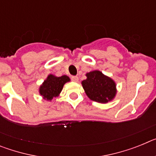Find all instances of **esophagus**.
Segmentation results:
<instances>
[{
  "label": "esophagus",
  "instance_id": "esophagus-1",
  "mask_svg": "<svg viewBox=\"0 0 156 156\" xmlns=\"http://www.w3.org/2000/svg\"><path fill=\"white\" fill-rule=\"evenodd\" d=\"M71 80L73 82H78V80H79V78H78V76H73L71 77Z\"/></svg>",
  "mask_w": 156,
  "mask_h": 156
}]
</instances>
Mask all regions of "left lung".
Returning a JSON list of instances; mask_svg holds the SVG:
<instances>
[{
  "label": "left lung",
  "mask_w": 156,
  "mask_h": 156,
  "mask_svg": "<svg viewBox=\"0 0 156 156\" xmlns=\"http://www.w3.org/2000/svg\"><path fill=\"white\" fill-rule=\"evenodd\" d=\"M87 79L81 82L83 88L90 100L106 104L113 100L117 93L116 83L111 77L99 70L87 73Z\"/></svg>",
  "instance_id": "8db88e82"
}]
</instances>
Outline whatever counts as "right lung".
Returning <instances> with one entry per match:
<instances>
[{
	"label": "right lung",
	"mask_w": 156,
	"mask_h": 156,
	"mask_svg": "<svg viewBox=\"0 0 156 156\" xmlns=\"http://www.w3.org/2000/svg\"><path fill=\"white\" fill-rule=\"evenodd\" d=\"M70 81L68 76H56L49 74L39 87V94L43 99L51 101L54 98L59 96L66 83Z\"/></svg>",
	"instance_id": "1"
}]
</instances>
